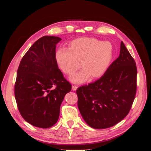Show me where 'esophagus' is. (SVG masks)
<instances>
[{"instance_id": "esophagus-1", "label": "esophagus", "mask_w": 151, "mask_h": 151, "mask_svg": "<svg viewBox=\"0 0 151 151\" xmlns=\"http://www.w3.org/2000/svg\"><path fill=\"white\" fill-rule=\"evenodd\" d=\"M77 86H72V89L73 90V91H76L77 90Z\"/></svg>"}]
</instances>
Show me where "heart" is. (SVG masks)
Returning a JSON list of instances; mask_svg holds the SVG:
<instances>
[{
  "instance_id": "obj_1",
  "label": "heart",
  "mask_w": 151,
  "mask_h": 151,
  "mask_svg": "<svg viewBox=\"0 0 151 151\" xmlns=\"http://www.w3.org/2000/svg\"><path fill=\"white\" fill-rule=\"evenodd\" d=\"M113 50L110 43L94 38L83 37L72 40L68 49H59L56 60L63 73L72 76L83 68L70 79L81 83L88 79H96L106 71L113 58ZM80 65H79V63Z\"/></svg>"
}]
</instances>
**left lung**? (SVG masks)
I'll return each mask as SVG.
<instances>
[{"label": "left lung", "mask_w": 151, "mask_h": 151, "mask_svg": "<svg viewBox=\"0 0 151 151\" xmlns=\"http://www.w3.org/2000/svg\"><path fill=\"white\" fill-rule=\"evenodd\" d=\"M137 91V67L124 43L120 55L103 76L77 89V105L87 124L106 129L122 121L129 113Z\"/></svg>", "instance_id": "1"}]
</instances>
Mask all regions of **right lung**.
Wrapping results in <instances>:
<instances>
[{"label": "right lung", "instance_id": "add662e5", "mask_svg": "<svg viewBox=\"0 0 151 151\" xmlns=\"http://www.w3.org/2000/svg\"><path fill=\"white\" fill-rule=\"evenodd\" d=\"M61 40L52 36L38 39L21 59L17 72L18 109L27 122L42 129L57 123L63 98L72 88L56 60V45Z\"/></svg>", "mask_w": 151, "mask_h": 151}]
</instances>
